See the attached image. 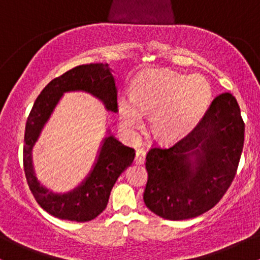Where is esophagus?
I'll return each mask as SVG.
<instances>
[{"mask_svg":"<svg viewBox=\"0 0 260 260\" xmlns=\"http://www.w3.org/2000/svg\"><path fill=\"white\" fill-rule=\"evenodd\" d=\"M144 161H145V151L143 150V149H137L134 162L140 165V164H144Z\"/></svg>","mask_w":260,"mask_h":260,"instance_id":"34e87169","label":"esophagus"}]
</instances>
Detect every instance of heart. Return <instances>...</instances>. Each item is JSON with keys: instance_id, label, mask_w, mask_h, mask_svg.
<instances>
[{"instance_id": "obj_1", "label": "heart", "mask_w": 260, "mask_h": 260, "mask_svg": "<svg viewBox=\"0 0 260 260\" xmlns=\"http://www.w3.org/2000/svg\"><path fill=\"white\" fill-rule=\"evenodd\" d=\"M210 98V84L202 76L149 71L136 79L132 98L118 100V118L122 128L134 134L142 124L143 115L153 112L150 126L157 137L181 138L199 123Z\"/></svg>"}]
</instances>
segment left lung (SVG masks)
I'll use <instances>...</instances> for the list:
<instances>
[{"instance_id": "8db88e82", "label": "left lung", "mask_w": 260, "mask_h": 260, "mask_svg": "<svg viewBox=\"0 0 260 260\" xmlns=\"http://www.w3.org/2000/svg\"><path fill=\"white\" fill-rule=\"evenodd\" d=\"M244 142V123L231 94L214 99L188 136L147 155L145 205L168 220L199 216L219 203L234 181Z\"/></svg>"}]
</instances>
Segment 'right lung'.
Returning a JSON list of instances; mask_svg holds the SVG:
<instances>
[{
	"mask_svg": "<svg viewBox=\"0 0 260 260\" xmlns=\"http://www.w3.org/2000/svg\"><path fill=\"white\" fill-rule=\"evenodd\" d=\"M113 73L107 63L74 67L45 86L29 113L23 148L25 177L39 205L58 219L77 222L95 219L105 210L113 184L134 160V149L122 144L107 129L91 170L72 190L57 193L45 187L38 180L32 164V148L66 92H88L103 103L106 111L117 112V86Z\"/></svg>",
	"mask_w": 260,
	"mask_h": 260,
	"instance_id": "add662e5",
	"label": "right lung"
}]
</instances>
